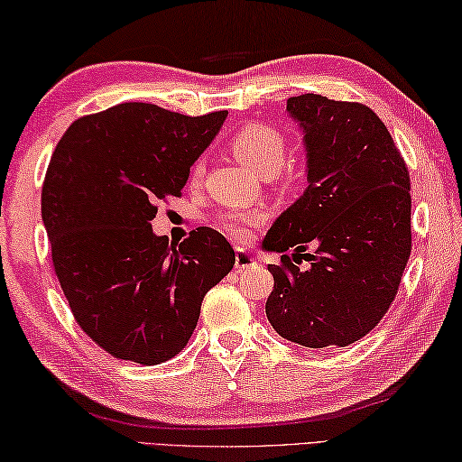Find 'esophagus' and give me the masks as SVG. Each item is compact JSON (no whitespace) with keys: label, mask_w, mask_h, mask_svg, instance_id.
Returning <instances> with one entry per match:
<instances>
[{"label":"esophagus","mask_w":462,"mask_h":462,"mask_svg":"<svg viewBox=\"0 0 462 462\" xmlns=\"http://www.w3.org/2000/svg\"><path fill=\"white\" fill-rule=\"evenodd\" d=\"M236 268H258V262L245 249H237L236 254Z\"/></svg>","instance_id":"esophagus-1"}]
</instances>
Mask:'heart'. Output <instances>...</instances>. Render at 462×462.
Here are the masks:
<instances>
[{
  "instance_id": "1",
  "label": "heart",
  "mask_w": 462,
  "mask_h": 462,
  "mask_svg": "<svg viewBox=\"0 0 462 462\" xmlns=\"http://www.w3.org/2000/svg\"><path fill=\"white\" fill-rule=\"evenodd\" d=\"M231 147L237 160L262 173L268 170H278L284 160V141L281 133L262 123H252L237 131V134L231 141ZM200 173L202 165L196 163L190 173L192 181L199 180ZM262 221L263 215L260 210H239V213L225 215L221 218V225L233 237L245 239L249 236V226L260 225Z\"/></svg>"
}]
</instances>
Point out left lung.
Listing matches in <instances>:
<instances>
[{
    "label": "left lung",
    "instance_id": "1",
    "mask_svg": "<svg viewBox=\"0 0 462 462\" xmlns=\"http://www.w3.org/2000/svg\"><path fill=\"white\" fill-rule=\"evenodd\" d=\"M300 126L307 188L262 241L276 252L266 315L278 336L305 347L350 346L389 311L411 252L410 173L368 106L319 94L289 97ZM316 247L305 254L306 247ZM292 246L293 258L283 252ZM299 254L307 269L293 263ZM298 262V261H297Z\"/></svg>",
    "mask_w": 462,
    "mask_h": 462
}]
</instances>
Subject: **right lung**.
Returning <instances> with one entry per match:
<instances>
[{"instance_id": "add662e5", "label": "right lung", "mask_w": 462, "mask_h": 462, "mask_svg": "<svg viewBox=\"0 0 462 462\" xmlns=\"http://www.w3.org/2000/svg\"><path fill=\"white\" fill-rule=\"evenodd\" d=\"M229 112L184 116L126 102L67 128L42 184L52 266L79 328L120 360L176 356L236 252L199 226L181 244L155 236L157 200L180 196Z\"/></svg>"}]
</instances>
